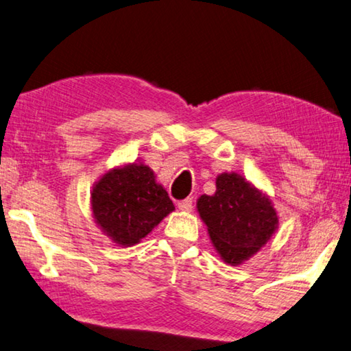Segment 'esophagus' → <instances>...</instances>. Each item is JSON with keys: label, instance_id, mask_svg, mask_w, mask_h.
Instances as JSON below:
<instances>
[{"label": "esophagus", "instance_id": "1", "mask_svg": "<svg viewBox=\"0 0 351 351\" xmlns=\"http://www.w3.org/2000/svg\"><path fill=\"white\" fill-rule=\"evenodd\" d=\"M192 208H193L192 198H186V199H181V202H178V209L180 210H192Z\"/></svg>", "mask_w": 351, "mask_h": 351}]
</instances>
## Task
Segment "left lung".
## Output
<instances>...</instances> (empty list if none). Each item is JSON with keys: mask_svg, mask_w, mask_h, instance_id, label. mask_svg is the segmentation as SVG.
<instances>
[{"mask_svg": "<svg viewBox=\"0 0 351 351\" xmlns=\"http://www.w3.org/2000/svg\"><path fill=\"white\" fill-rule=\"evenodd\" d=\"M215 186L214 195L199 197L197 208L217 252L225 263L237 265L265 245L278 217L270 199L241 175H220Z\"/></svg>", "mask_w": 351, "mask_h": 351, "instance_id": "8db88e82", "label": "left lung"}]
</instances>
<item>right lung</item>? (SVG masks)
Listing matches in <instances>:
<instances>
[{
	"instance_id": "obj_1",
	"label": "right lung",
	"mask_w": 351,
	"mask_h": 351,
	"mask_svg": "<svg viewBox=\"0 0 351 351\" xmlns=\"http://www.w3.org/2000/svg\"><path fill=\"white\" fill-rule=\"evenodd\" d=\"M173 209L152 169L142 164L109 171L92 192L93 217L119 245H134Z\"/></svg>"
}]
</instances>
